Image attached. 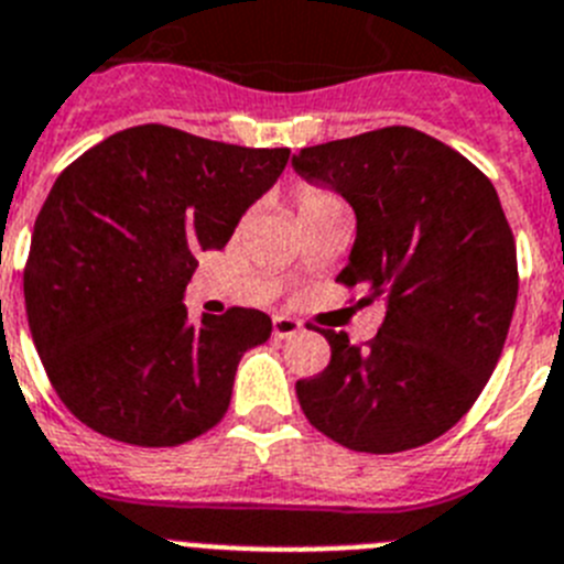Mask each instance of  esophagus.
<instances>
[{
	"label": "esophagus",
	"mask_w": 564,
	"mask_h": 564,
	"mask_svg": "<svg viewBox=\"0 0 564 564\" xmlns=\"http://www.w3.org/2000/svg\"><path fill=\"white\" fill-rule=\"evenodd\" d=\"M302 330V325L291 316H273V336L276 339H288V336H296Z\"/></svg>",
	"instance_id": "esophagus-1"
}]
</instances>
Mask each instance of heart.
<instances>
[{
	"instance_id": "heart-1",
	"label": "heart",
	"mask_w": 564,
	"mask_h": 564,
	"mask_svg": "<svg viewBox=\"0 0 564 564\" xmlns=\"http://www.w3.org/2000/svg\"><path fill=\"white\" fill-rule=\"evenodd\" d=\"M336 196L328 191H319V187H302L300 191V210L316 208V205H325V202H334Z\"/></svg>"
}]
</instances>
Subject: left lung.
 I'll use <instances>...</instances> for the list:
<instances>
[{
	"mask_svg": "<svg viewBox=\"0 0 564 564\" xmlns=\"http://www.w3.org/2000/svg\"><path fill=\"white\" fill-rule=\"evenodd\" d=\"M293 171L356 214L339 282L384 300L379 334L356 348L322 330L328 368L296 382L307 422L362 454L433 442L470 411L502 356L517 307V245L490 180L413 128L302 148Z\"/></svg>",
	"mask_w": 564,
	"mask_h": 564,
	"instance_id": "8db88e82",
	"label": "left lung"
}]
</instances>
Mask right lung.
Returning a JSON list of instances; mask_svg holds the SVG:
<instances>
[{
  "mask_svg": "<svg viewBox=\"0 0 564 564\" xmlns=\"http://www.w3.org/2000/svg\"><path fill=\"white\" fill-rule=\"evenodd\" d=\"M288 156L137 124L59 173L33 225L25 311L76 420L139 447L182 445L223 420L271 316L230 307L191 322L185 288L199 250L228 245Z\"/></svg>",
  "mask_w": 564,
  "mask_h": 564,
  "instance_id": "1",
  "label": "right lung"
}]
</instances>
